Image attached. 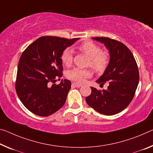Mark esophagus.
I'll use <instances>...</instances> for the list:
<instances>
[{"mask_svg":"<svg viewBox=\"0 0 153 153\" xmlns=\"http://www.w3.org/2000/svg\"><path fill=\"white\" fill-rule=\"evenodd\" d=\"M72 86H75V87H77V88H79V87L82 86V84H77V83H75V82H74V83L72 84Z\"/></svg>","mask_w":153,"mask_h":153,"instance_id":"esophagus-1","label":"esophagus"}]
</instances>
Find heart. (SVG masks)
<instances>
[{
  "instance_id": "heart-1",
  "label": "heart",
  "mask_w": 153,
  "mask_h": 153,
  "mask_svg": "<svg viewBox=\"0 0 153 153\" xmlns=\"http://www.w3.org/2000/svg\"><path fill=\"white\" fill-rule=\"evenodd\" d=\"M79 50L89 58L88 65L97 72H102L109 63V54L107 52L101 51V48L91 41L82 43L78 47ZM61 60L63 64L69 66L72 63L73 53L71 49L67 48L62 52ZM92 76L91 70L87 69L74 68L67 73V77L77 83H83L85 79Z\"/></svg>"
}]
</instances>
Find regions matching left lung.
I'll return each instance as SVG.
<instances>
[{"label": "left lung", "mask_w": 153, "mask_h": 153, "mask_svg": "<svg viewBox=\"0 0 153 153\" xmlns=\"http://www.w3.org/2000/svg\"><path fill=\"white\" fill-rule=\"evenodd\" d=\"M103 43L110 54V61L97 83L108 84V89L91 87L86 98L88 105L104 115H114L127 107L134 97L139 82V71L134 56L127 46L108 37H93Z\"/></svg>", "instance_id": "1"}]
</instances>
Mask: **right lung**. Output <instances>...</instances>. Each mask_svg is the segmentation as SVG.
Masks as SVG:
<instances>
[{
	"instance_id": "1",
	"label": "right lung",
	"mask_w": 153,
	"mask_h": 153,
	"mask_svg": "<svg viewBox=\"0 0 153 153\" xmlns=\"http://www.w3.org/2000/svg\"><path fill=\"white\" fill-rule=\"evenodd\" d=\"M78 39L42 37L24 51L19 60L16 90L22 103L31 112L48 116L63 106L71 82L65 79L58 85L52 83L62 76V52Z\"/></svg>"
}]
</instances>
